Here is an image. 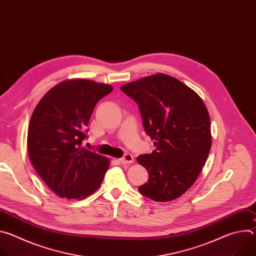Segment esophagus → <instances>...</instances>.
Returning <instances> with one entry per match:
<instances>
[{"label": "esophagus", "mask_w": 256, "mask_h": 256, "mask_svg": "<svg viewBox=\"0 0 256 256\" xmlns=\"http://www.w3.org/2000/svg\"><path fill=\"white\" fill-rule=\"evenodd\" d=\"M120 161L122 163V164H132L134 162V157L132 155L130 154H126L122 158L120 159Z\"/></svg>", "instance_id": "1"}]
</instances>
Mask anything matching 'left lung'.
I'll return each instance as SVG.
<instances>
[{
  "label": "left lung",
  "instance_id": "obj_1",
  "mask_svg": "<svg viewBox=\"0 0 256 256\" xmlns=\"http://www.w3.org/2000/svg\"><path fill=\"white\" fill-rule=\"evenodd\" d=\"M140 108L156 150L136 158L149 180L138 192L155 202L181 196L198 177L210 150V120L202 98L179 80L158 72L122 85Z\"/></svg>",
  "mask_w": 256,
  "mask_h": 256
}]
</instances>
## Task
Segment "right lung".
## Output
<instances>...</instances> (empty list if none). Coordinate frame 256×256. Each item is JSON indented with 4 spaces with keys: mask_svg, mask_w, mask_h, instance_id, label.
I'll list each match as a JSON object with an SVG mask.
<instances>
[{
    "mask_svg": "<svg viewBox=\"0 0 256 256\" xmlns=\"http://www.w3.org/2000/svg\"><path fill=\"white\" fill-rule=\"evenodd\" d=\"M112 90L90 80H66L52 87L34 109L27 136L29 158L60 198H85L103 181L109 160L82 147V142L96 103Z\"/></svg>",
    "mask_w": 256,
    "mask_h": 256,
    "instance_id": "obj_1",
    "label": "right lung"
}]
</instances>
